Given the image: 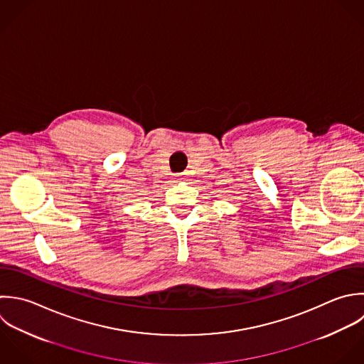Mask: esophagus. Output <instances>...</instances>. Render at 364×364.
<instances>
[{
    "label": "esophagus",
    "mask_w": 364,
    "mask_h": 364,
    "mask_svg": "<svg viewBox=\"0 0 364 364\" xmlns=\"http://www.w3.org/2000/svg\"><path fill=\"white\" fill-rule=\"evenodd\" d=\"M176 180H183V177L181 176H177V178Z\"/></svg>",
    "instance_id": "1"
}]
</instances>
